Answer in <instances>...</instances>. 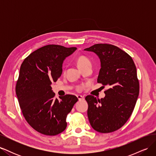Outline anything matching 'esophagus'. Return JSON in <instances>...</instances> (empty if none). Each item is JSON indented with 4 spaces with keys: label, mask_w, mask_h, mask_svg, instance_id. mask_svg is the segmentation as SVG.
I'll use <instances>...</instances> for the list:
<instances>
[{
    "label": "esophagus",
    "mask_w": 156,
    "mask_h": 156,
    "mask_svg": "<svg viewBox=\"0 0 156 156\" xmlns=\"http://www.w3.org/2000/svg\"><path fill=\"white\" fill-rule=\"evenodd\" d=\"M77 97L79 100H84V97L82 96L81 95H77Z\"/></svg>",
    "instance_id": "obj_1"
}]
</instances>
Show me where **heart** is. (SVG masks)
Here are the masks:
<instances>
[{
	"label": "heart",
	"mask_w": 156,
	"mask_h": 156,
	"mask_svg": "<svg viewBox=\"0 0 156 156\" xmlns=\"http://www.w3.org/2000/svg\"><path fill=\"white\" fill-rule=\"evenodd\" d=\"M77 63L80 69H82L88 64H91L90 61L85 56H79L77 58Z\"/></svg>",
	"instance_id": "heart-1"
}]
</instances>
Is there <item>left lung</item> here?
<instances>
[{"label": "left lung", "instance_id": "obj_1", "mask_svg": "<svg viewBox=\"0 0 156 156\" xmlns=\"http://www.w3.org/2000/svg\"><path fill=\"white\" fill-rule=\"evenodd\" d=\"M84 51L99 56L98 83L109 87L101 100L92 95L85 98L90 124L100 133H111L123 126L133 111L139 94L136 66L131 56L115 45L98 44Z\"/></svg>", "mask_w": 156, "mask_h": 156}]
</instances>
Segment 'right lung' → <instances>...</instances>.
Listing matches in <instances>:
<instances>
[{"instance_id":"right-lung-1","label":"right lung","mask_w":156,"mask_h":156,"mask_svg":"<svg viewBox=\"0 0 156 156\" xmlns=\"http://www.w3.org/2000/svg\"><path fill=\"white\" fill-rule=\"evenodd\" d=\"M76 48L48 45L32 52L23 61L16 92L22 113L39 133L56 135L65 130L66 117L78 98L67 94L55 98L51 84L62 72V63Z\"/></svg>"}]
</instances>
